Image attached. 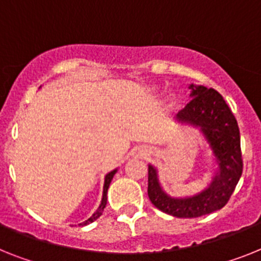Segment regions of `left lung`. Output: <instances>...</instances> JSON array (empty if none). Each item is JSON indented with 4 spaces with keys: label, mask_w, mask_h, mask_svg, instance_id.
<instances>
[{
    "label": "left lung",
    "mask_w": 261,
    "mask_h": 261,
    "mask_svg": "<svg viewBox=\"0 0 261 261\" xmlns=\"http://www.w3.org/2000/svg\"><path fill=\"white\" fill-rule=\"evenodd\" d=\"M187 106L176 122L198 128L212 154L214 174L207 187L188 196L164 191L155 166L148 164V198L158 210L175 218H199L223 208L235 191L243 172L240 133L228 105L214 89L191 83Z\"/></svg>",
    "instance_id": "1"
}]
</instances>
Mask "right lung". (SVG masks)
I'll return each mask as SVG.
<instances>
[{"label":"right lung","mask_w":261,"mask_h":261,"mask_svg":"<svg viewBox=\"0 0 261 261\" xmlns=\"http://www.w3.org/2000/svg\"><path fill=\"white\" fill-rule=\"evenodd\" d=\"M118 168H115V170H113V171H110L109 174H106V176H105V183H103V194H102V200H100V204L99 207H98V210L95 212H94L93 215L90 216L87 220H85L83 223H81L80 225H87L90 224V223H93L94 220H97L98 218H99L100 215H102V212H103L105 207H106V203H107V190H109V187H110V183L111 180H113L114 175L117 174Z\"/></svg>","instance_id":"add662e5"}]
</instances>
